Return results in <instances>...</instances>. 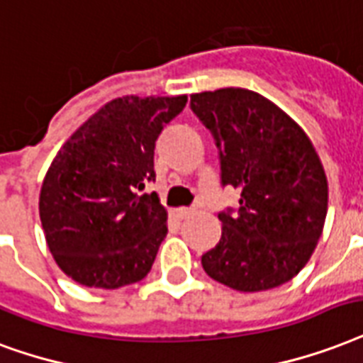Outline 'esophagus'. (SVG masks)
<instances>
[{"label":"esophagus","mask_w":363,"mask_h":363,"mask_svg":"<svg viewBox=\"0 0 363 363\" xmlns=\"http://www.w3.org/2000/svg\"><path fill=\"white\" fill-rule=\"evenodd\" d=\"M175 213L179 218H190L194 215V209H190V207H181V209H177Z\"/></svg>","instance_id":"34e87169"}]
</instances>
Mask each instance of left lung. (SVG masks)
Listing matches in <instances>:
<instances>
[{"label": "left lung", "mask_w": 363, "mask_h": 363, "mask_svg": "<svg viewBox=\"0 0 363 363\" xmlns=\"http://www.w3.org/2000/svg\"><path fill=\"white\" fill-rule=\"evenodd\" d=\"M218 148L220 184L240 206L218 213L223 236L201 267L236 291L286 284L308 262L328 213V179L311 138L280 108L247 89L190 96Z\"/></svg>", "instance_id": "8db88e82"}]
</instances>
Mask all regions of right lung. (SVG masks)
Here are the masks:
<instances>
[{
  "label": "right lung",
  "mask_w": 363,
  "mask_h": 363,
  "mask_svg": "<svg viewBox=\"0 0 363 363\" xmlns=\"http://www.w3.org/2000/svg\"><path fill=\"white\" fill-rule=\"evenodd\" d=\"M186 101V95L116 99L52 160L40 218L55 261L74 281L118 289L150 272L167 234V213L157 196L140 190L156 181V140Z\"/></svg>",
  "instance_id": "right-lung-1"
}]
</instances>
